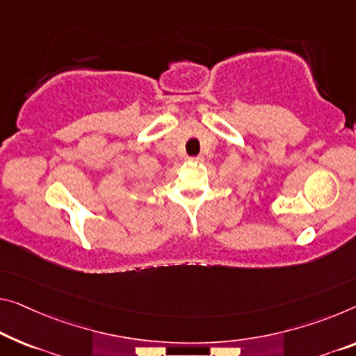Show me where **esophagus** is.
I'll return each instance as SVG.
<instances>
[{
	"label": "esophagus",
	"instance_id": "34e87169",
	"mask_svg": "<svg viewBox=\"0 0 356 356\" xmlns=\"http://www.w3.org/2000/svg\"><path fill=\"white\" fill-rule=\"evenodd\" d=\"M189 161H191V162H202V161H204V157H202V156H197V157H189Z\"/></svg>",
	"mask_w": 356,
	"mask_h": 356
}]
</instances>
